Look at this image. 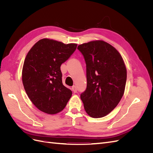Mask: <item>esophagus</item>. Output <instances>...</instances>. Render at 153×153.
I'll list each match as a JSON object with an SVG mask.
<instances>
[{
	"mask_svg": "<svg viewBox=\"0 0 153 153\" xmlns=\"http://www.w3.org/2000/svg\"><path fill=\"white\" fill-rule=\"evenodd\" d=\"M72 91H73V92H74V93H76V92H77V89H76V86H75V85H73V86L72 87Z\"/></svg>",
	"mask_w": 153,
	"mask_h": 153,
	"instance_id": "obj_1",
	"label": "esophagus"
}]
</instances>
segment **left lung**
Segmentation results:
<instances>
[{
    "mask_svg": "<svg viewBox=\"0 0 153 153\" xmlns=\"http://www.w3.org/2000/svg\"><path fill=\"white\" fill-rule=\"evenodd\" d=\"M86 63L87 89L81 94L87 114L92 118L106 116L124 94L127 71L121 55L103 40L78 46Z\"/></svg>",
    "mask_w": 153,
    "mask_h": 153,
    "instance_id": "1",
    "label": "left lung"
}]
</instances>
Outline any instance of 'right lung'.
<instances>
[{"label":"right lung","mask_w":153,"mask_h":153,"mask_svg":"<svg viewBox=\"0 0 153 153\" xmlns=\"http://www.w3.org/2000/svg\"><path fill=\"white\" fill-rule=\"evenodd\" d=\"M76 43L43 38L27 53L22 69V82L36 107L48 114L65 108L72 91L62 84L61 64L75 52Z\"/></svg>","instance_id":"1"}]
</instances>
